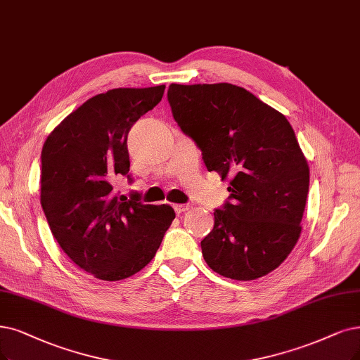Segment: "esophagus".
Instances as JSON below:
<instances>
[{
  "instance_id": "34e87169",
  "label": "esophagus",
  "mask_w": 360,
  "mask_h": 360,
  "mask_svg": "<svg viewBox=\"0 0 360 360\" xmlns=\"http://www.w3.org/2000/svg\"><path fill=\"white\" fill-rule=\"evenodd\" d=\"M173 209H175L176 214H184V212H187L191 209L190 205H175L173 206Z\"/></svg>"
}]
</instances>
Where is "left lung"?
Returning a JSON list of instances; mask_svg holds the SVG:
<instances>
[{
  "label": "left lung",
  "instance_id": "obj_1",
  "mask_svg": "<svg viewBox=\"0 0 360 360\" xmlns=\"http://www.w3.org/2000/svg\"><path fill=\"white\" fill-rule=\"evenodd\" d=\"M181 130L202 150L209 172L230 179V202L217 209L202 254L215 273L255 281L297 245L310 169L286 117L229 83L170 84Z\"/></svg>",
  "mask_w": 360,
  "mask_h": 360
}]
</instances>
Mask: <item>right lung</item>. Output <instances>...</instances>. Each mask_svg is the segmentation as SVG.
<instances>
[{
  "label": "right lung",
  "mask_w": 360,
  "mask_h": 360,
  "mask_svg": "<svg viewBox=\"0 0 360 360\" xmlns=\"http://www.w3.org/2000/svg\"><path fill=\"white\" fill-rule=\"evenodd\" d=\"M165 89L122 87L93 96L43 145L41 206L51 234L71 261L101 281L141 271L175 219L170 206L142 205L139 194L127 200L112 187L129 173V130Z\"/></svg>",
  "instance_id": "add662e5"
}]
</instances>
